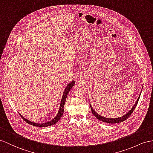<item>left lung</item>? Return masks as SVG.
I'll return each instance as SVG.
<instances>
[{"mask_svg": "<svg viewBox=\"0 0 153 153\" xmlns=\"http://www.w3.org/2000/svg\"><path fill=\"white\" fill-rule=\"evenodd\" d=\"M141 95V93L139 96V97H138V100H137V101L135 103L134 106L132 107V108L131 109L130 111H129L126 114H125L124 116H121V117H116V118H108V117H105L102 116L100 115L99 114H97V112H96L94 110V108H92V105H91V111L92 112L93 115L94 116L97 120H99L101 121H103V122H105V123H120V122H122L123 121L126 120L128 117L131 116V114L132 113V112L134 111V110L135 109L137 103L138 102V100L140 99V97Z\"/></svg>", "mask_w": 153, "mask_h": 153, "instance_id": "8db88e82", "label": "left lung"}]
</instances>
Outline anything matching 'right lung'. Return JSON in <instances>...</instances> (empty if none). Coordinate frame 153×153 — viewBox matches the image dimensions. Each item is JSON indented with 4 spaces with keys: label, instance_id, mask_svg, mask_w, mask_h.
Wrapping results in <instances>:
<instances>
[{
    "label": "right lung",
    "instance_id": "add662e5",
    "mask_svg": "<svg viewBox=\"0 0 153 153\" xmlns=\"http://www.w3.org/2000/svg\"><path fill=\"white\" fill-rule=\"evenodd\" d=\"M74 84H75V81H72L66 87L65 91H64V92H63V94H62V97L61 101V103H60L59 109L57 114L52 120L48 121V122H45V123H34V122H33V121H29L27 119H26L25 117H24L22 116H21V114H19L21 115L22 118L24 120L26 123H28L32 125H33V126H36V127H48V126H51V125H53L54 124H56L57 122V121L61 119V117H62V114H63L64 106H65V101H66V97H67V95H68L69 91H70V89H71L74 87Z\"/></svg>",
    "mask_w": 153,
    "mask_h": 153
}]
</instances>
